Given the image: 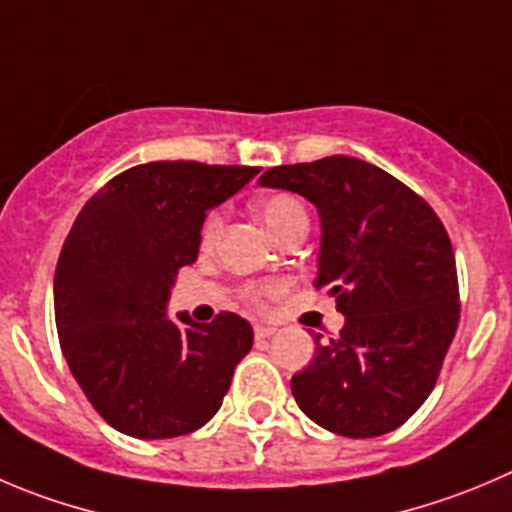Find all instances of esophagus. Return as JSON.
Returning a JSON list of instances; mask_svg holds the SVG:
<instances>
[{
	"instance_id": "1",
	"label": "esophagus",
	"mask_w": 512,
	"mask_h": 512,
	"mask_svg": "<svg viewBox=\"0 0 512 512\" xmlns=\"http://www.w3.org/2000/svg\"><path fill=\"white\" fill-rule=\"evenodd\" d=\"M253 334H256V339H269L276 334V326H269V324H256V329H253Z\"/></svg>"
}]
</instances>
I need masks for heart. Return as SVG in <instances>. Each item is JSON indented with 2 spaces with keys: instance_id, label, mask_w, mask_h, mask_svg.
I'll list each match as a JSON object with an SVG mask.
<instances>
[{
  "instance_id": "b5f03b06",
  "label": "heart",
  "mask_w": 512,
  "mask_h": 512,
  "mask_svg": "<svg viewBox=\"0 0 512 512\" xmlns=\"http://www.w3.org/2000/svg\"><path fill=\"white\" fill-rule=\"evenodd\" d=\"M259 216L264 218L266 226L276 233V236H284L291 226L296 223H306V208L304 203L299 201L291 193H274V196H266L264 201H259ZM223 228V216L218 211L208 213L206 221L201 226V246L203 248H213L216 246L218 236H221ZM264 286H246L243 289V299L253 306L264 304Z\"/></svg>"
}]
</instances>
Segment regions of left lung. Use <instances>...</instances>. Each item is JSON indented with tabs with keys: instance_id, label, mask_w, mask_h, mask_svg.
I'll return each mask as SVG.
<instances>
[{
	"instance_id": "1",
	"label": "left lung",
	"mask_w": 512,
	"mask_h": 512,
	"mask_svg": "<svg viewBox=\"0 0 512 512\" xmlns=\"http://www.w3.org/2000/svg\"><path fill=\"white\" fill-rule=\"evenodd\" d=\"M259 183L319 208L316 286L347 319L339 337H314L316 357L291 377L296 405L344 437L397 430L435 389L460 321L445 226L402 180L349 155L276 165Z\"/></svg>"
}]
</instances>
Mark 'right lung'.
<instances>
[{"instance_id":"add662e5","label":"right lung","mask_w":512,"mask_h":512,"mask_svg":"<svg viewBox=\"0 0 512 512\" xmlns=\"http://www.w3.org/2000/svg\"><path fill=\"white\" fill-rule=\"evenodd\" d=\"M259 168L155 160L123 170L82 206L55 271L62 354L97 415L138 440L188 435L221 407L253 344L246 319H168L170 289L198 259L206 211Z\"/></svg>"}]
</instances>
